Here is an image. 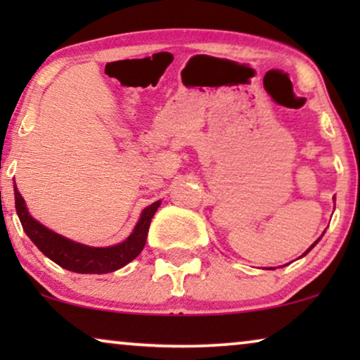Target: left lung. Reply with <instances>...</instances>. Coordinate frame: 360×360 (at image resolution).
Returning <instances> with one entry per match:
<instances>
[{"label": "left lung", "instance_id": "left-lung-1", "mask_svg": "<svg viewBox=\"0 0 360 360\" xmlns=\"http://www.w3.org/2000/svg\"><path fill=\"white\" fill-rule=\"evenodd\" d=\"M318 240H319V239H318ZM318 240H316V243H314V244L311 245V248H309V249H308V250H307V252H304V254H308V252H309V250H311V249L314 248V245H316V244H318ZM304 254H303V255H304Z\"/></svg>", "mask_w": 360, "mask_h": 360}]
</instances>
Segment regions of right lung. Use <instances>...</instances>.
Segmentation results:
<instances>
[{"mask_svg": "<svg viewBox=\"0 0 360 360\" xmlns=\"http://www.w3.org/2000/svg\"><path fill=\"white\" fill-rule=\"evenodd\" d=\"M14 200L16 211L21 221L22 229L26 231L29 239L37 245L39 250L49 259L53 260L62 269L77 274H110L124 267L131 260H134L141 250L144 249L147 233H149L150 221L154 218L160 201H155L142 211L139 223L136 224L132 234L124 243L111 245V248H88V245L73 243L70 239L62 238L53 231L47 229L39 221L27 213L24 198L19 193L18 186H14Z\"/></svg>", "mask_w": 360, "mask_h": 360, "instance_id": "right-lung-1", "label": "right lung"}]
</instances>
